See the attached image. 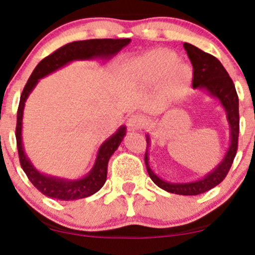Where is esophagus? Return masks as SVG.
Here are the masks:
<instances>
[{"mask_svg":"<svg viewBox=\"0 0 255 255\" xmlns=\"http://www.w3.org/2000/svg\"><path fill=\"white\" fill-rule=\"evenodd\" d=\"M128 129L130 131L134 130H140L144 128L145 126V118L141 115H131L127 121Z\"/></svg>","mask_w":255,"mask_h":255,"instance_id":"1","label":"esophagus"}]
</instances>
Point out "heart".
<instances>
[{
	"instance_id": "obj_1",
	"label": "heart",
	"mask_w": 255,
	"mask_h": 255,
	"mask_svg": "<svg viewBox=\"0 0 255 255\" xmlns=\"http://www.w3.org/2000/svg\"><path fill=\"white\" fill-rule=\"evenodd\" d=\"M131 73L137 80L147 85L160 83L163 93L169 98L180 97L192 83V67L177 60V55L168 49H154L130 63Z\"/></svg>"
}]
</instances>
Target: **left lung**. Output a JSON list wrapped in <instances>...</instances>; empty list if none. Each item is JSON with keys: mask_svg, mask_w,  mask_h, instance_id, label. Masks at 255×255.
<instances>
[{"mask_svg": "<svg viewBox=\"0 0 255 255\" xmlns=\"http://www.w3.org/2000/svg\"><path fill=\"white\" fill-rule=\"evenodd\" d=\"M183 48L187 51V55H188L193 66V89L206 91L211 97L218 99L219 103L225 110L230 128L229 147L225 152V156L222 159V162L204 177L199 178L197 181H192V182L174 183L158 177L152 171L150 164H148L147 150L150 147V136L146 135L147 148H146L145 153V164L151 180L159 188L169 193H174V194L198 195L210 191L213 187L221 183L227 176V174L230 170V166L233 164L234 158L236 156V151H238L239 141V97L235 90V85H234L228 72L225 71L223 64L219 62L217 58L207 54V52H204L189 43H184Z\"/></svg>", "mask_w": 255, "mask_h": 255, "instance_id": "obj_1", "label": "left lung"}]
</instances>
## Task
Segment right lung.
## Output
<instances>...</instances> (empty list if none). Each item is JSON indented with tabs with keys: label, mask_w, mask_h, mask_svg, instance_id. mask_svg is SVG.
<instances>
[{
	"label": "right lung",
	"mask_w": 255,
	"mask_h": 255,
	"mask_svg": "<svg viewBox=\"0 0 255 255\" xmlns=\"http://www.w3.org/2000/svg\"><path fill=\"white\" fill-rule=\"evenodd\" d=\"M129 43V38H124V39H89L68 43L52 52L51 55L43 58L37 64L34 71L32 72L31 77L28 78L21 93V97H20L19 108H17L15 130L17 152H19L20 164H21L22 170L27 175L28 180L38 191L46 197L68 201L87 198L98 192L107 181L108 162L124 140L126 135V127L121 126L109 139L105 140L101 145L95 165L92 166L89 174L85 175L84 177L78 178V180H67V178L51 176V175L43 174V172L37 170L31 163L30 158L25 153L21 130L26 99L28 98L30 93L36 87L39 79L56 72L57 69L62 68L66 64L79 60H109Z\"/></svg>",
	"instance_id": "right-lung-1"
}]
</instances>
